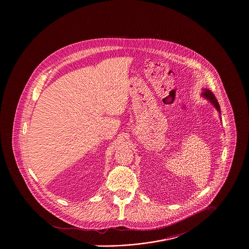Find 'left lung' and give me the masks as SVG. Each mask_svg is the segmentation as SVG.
Here are the masks:
<instances>
[{
    "label": "left lung",
    "instance_id": "1",
    "mask_svg": "<svg viewBox=\"0 0 249 249\" xmlns=\"http://www.w3.org/2000/svg\"><path fill=\"white\" fill-rule=\"evenodd\" d=\"M202 96H203V97H205L207 100H209V101L213 104V107L216 108V110L218 111V113L220 114V108H219V105H218V103H217L216 98L214 97V95L212 93V91H210V90H208V89H203Z\"/></svg>",
    "mask_w": 249,
    "mask_h": 249
}]
</instances>
